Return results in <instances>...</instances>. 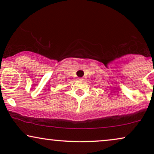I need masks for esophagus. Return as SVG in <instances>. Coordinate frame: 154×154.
I'll use <instances>...</instances> for the list:
<instances>
[{
	"label": "esophagus",
	"instance_id": "obj_1",
	"mask_svg": "<svg viewBox=\"0 0 154 154\" xmlns=\"http://www.w3.org/2000/svg\"><path fill=\"white\" fill-rule=\"evenodd\" d=\"M78 80H83V78H82V77H79V78H78Z\"/></svg>",
	"mask_w": 154,
	"mask_h": 154
}]
</instances>
